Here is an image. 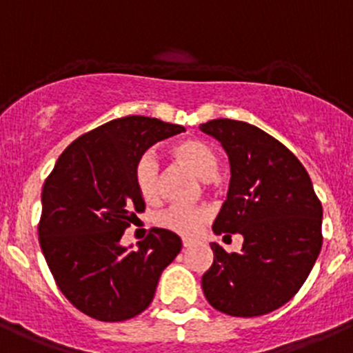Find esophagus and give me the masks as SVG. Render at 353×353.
Returning a JSON list of instances; mask_svg holds the SVG:
<instances>
[{"label": "esophagus", "mask_w": 353, "mask_h": 353, "mask_svg": "<svg viewBox=\"0 0 353 353\" xmlns=\"http://www.w3.org/2000/svg\"><path fill=\"white\" fill-rule=\"evenodd\" d=\"M193 243H195V240H193V239H183V247H184V249H188V247H192Z\"/></svg>", "instance_id": "esophagus-1"}]
</instances>
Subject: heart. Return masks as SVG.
Masks as SVG:
<instances>
[{
	"mask_svg": "<svg viewBox=\"0 0 353 353\" xmlns=\"http://www.w3.org/2000/svg\"><path fill=\"white\" fill-rule=\"evenodd\" d=\"M179 163L192 170L202 181H212L217 172V157L212 148L199 139H184L170 150ZM134 183L146 202H153L160 193L158 161L151 153L143 154L134 169ZM158 225L181 235H195L207 221L209 210L205 207H170L158 216Z\"/></svg>",
	"mask_w": 353,
	"mask_h": 353,
	"instance_id": "heart-1",
	"label": "heart"
}]
</instances>
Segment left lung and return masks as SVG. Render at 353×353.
Returning a JSON list of instances; mask_svg holds the SVG:
<instances>
[{"instance_id": "1", "label": "left lung", "mask_w": 353, "mask_h": 353, "mask_svg": "<svg viewBox=\"0 0 353 353\" xmlns=\"http://www.w3.org/2000/svg\"><path fill=\"white\" fill-rule=\"evenodd\" d=\"M200 130L221 143L232 170L214 233L243 236L242 252L210 243L214 263L202 276L203 294L233 317L270 314L299 291L317 261L322 203L301 161L261 128L219 118Z\"/></svg>"}]
</instances>
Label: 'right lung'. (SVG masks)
<instances>
[{"mask_svg":"<svg viewBox=\"0 0 353 353\" xmlns=\"http://www.w3.org/2000/svg\"><path fill=\"white\" fill-rule=\"evenodd\" d=\"M184 127L125 117L72 141L41 192L38 235L47 265L72 306L102 322L136 317L153 301L161 272L179 254L181 239L163 228L132 245L125 230L144 212L134 183L139 158Z\"/></svg>","mask_w":353,"mask_h":353,"instance_id":"add662e5","label":"right lung"}]
</instances>
